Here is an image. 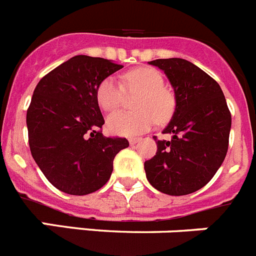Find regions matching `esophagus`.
<instances>
[{"instance_id": "1", "label": "esophagus", "mask_w": 256, "mask_h": 256, "mask_svg": "<svg viewBox=\"0 0 256 256\" xmlns=\"http://www.w3.org/2000/svg\"><path fill=\"white\" fill-rule=\"evenodd\" d=\"M138 142H139V139H136V138H131V139H128V142H130V145H135Z\"/></svg>"}]
</instances>
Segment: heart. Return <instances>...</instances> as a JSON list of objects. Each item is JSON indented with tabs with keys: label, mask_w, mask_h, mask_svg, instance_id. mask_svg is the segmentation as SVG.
I'll use <instances>...</instances> for the list:
<instances>
[{
	"label": "heart",
	"mask_w": 256,
	"mask_h": 256,
	"mask_svg": "<svg viewBox=\"0 0 256 256\" xmlns=\"http://www.w3.org/2000/svg\"><path fill=\"white\" fill-rule=\"evenodd\" d=\"M124 86L107 78L96 88V100L103 111L112 112L121 106L128 93H140L135 114L116 112L107 118V130L117 136H136L148 131L154 121L166 122L174 110V96L164 85L162 74L150 66L132 68L124 75Z\"/></svg>",
	"instance_id": "heart-1"
}]
</instances>
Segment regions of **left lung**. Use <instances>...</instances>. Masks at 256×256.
<instances>
[{
    "label": "left lung",
    "instance_id": "8db88e82",
    "mask_svg": "<svg viewBox=\"0 0 256 256\" xmlns=\"http://www.w3.org/2000/svg\"><path fill=\"white\" fill-rule=\"evenodd\" d=\"M149 65L164 71L176 107L163 130L171 140H158L156 156L144 163L146 178L163 194H191L206 186L224 160L231 114L220 84L190 61L160 58Z\"/></svg>",
    "mask_w": 256,
    "mask_h": 256
}]
</instances>
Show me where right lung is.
Returning a JSON list of instances; mask_svg holds the SVG:
<instances>
[{
    "instance_id": "right-lung-1",
    "label": "right lung",
    "mask_w": 256,
    "mask_h": 256,
    "mask_svg": "<svg viewBox=\"0 0 256 256\" xmlns=\"http://www.w3.org/2000/svg\"><path fill=\"white\" fill-rule=\"evenodd\" d=\"M111 60L79 54L40 79L26 112L34 160L54 188L86 195L106 185L125 138H106L98 85L122 68Z\"/></svg>"
}]
</instances>
